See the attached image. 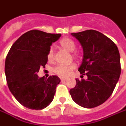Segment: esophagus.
I'll return each instance as SVG.
<instances>
[{
	"instance_id": "34e87169",
	"label": "esophagus",
	"mask_w": 126,
	"mask_h": 126,
	"mask_svg": "<svg viewBox=\"0 0 126 126\" xmlns=\"http://www.w3.org/2000/svg\"><path fill=\"white\" fill-rule=\"evenodd\" d=\"M60 79H61V81H65L66 78H61Z\"/></svg>"
}]
</instances>
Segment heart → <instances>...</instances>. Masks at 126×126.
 Segmentation results:
<instances>
[{"mask_svg":"<svg viewBox=\"0 0 126 126\" xmlns=\"http://www.w3.org/2000/svg\"><path fill=\"white\" fill-rule=\"evenodd\" d=\"M60 44L64 49L68 50L69 52H73L76 49V44L73 40L69 38H63L60 41ZM54 56V51L53 48H50L48 54V60H52ZM76 68V64L74 63H71L69 64H58L55 67H54L53 71L57 75L62 77H66L70 75L71 71Z\"/></svg>","mask_w":126,"mask_h":126,"instance_id":"obj_1","label":"heart"}]
</instances>
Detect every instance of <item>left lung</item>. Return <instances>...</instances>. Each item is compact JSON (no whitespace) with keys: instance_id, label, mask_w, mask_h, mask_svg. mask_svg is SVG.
I'll use <instances>...</instances> for the list:
<instances>
[{"instance_id":"1","label":"left lung","mask_w":126,"mask_h":126,"mask_svg":"<svg viewBox=\"0 0 126 126\" xmlns=\"http://www.w3.org/2000/svg\"><path fill=\"white\" fill-rule=\"evenodd\" d=\"M71 35L80 42L83 56L78 71L87 79H76L69 93L81 107L93 108L112 95L121 74L120 55L113 41L98 31L88 30Z\"/></svg>"}]
</instances>
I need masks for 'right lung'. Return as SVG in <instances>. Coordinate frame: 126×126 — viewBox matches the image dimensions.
Instances as JSON below:
<instances>
[{
    "instance_id": "obj_1",
    "label": "right lung",
    "mask_w": 126,
    "mask_h": 126,
    "mask_svg": "<svg viewBox=\"0 0 126 126\" xmlns=\"http://www.w3.org/2000/svg\"><path fill=\"white\" fill-rule=\"evenodd\" d=\"M60 37L61 34L30 30L14 42L6 57L5 73L9 89L27 108L43 110L53 101L60 79L50 76L46 80L37 73L48 62L50 46Z\"/></svg>"
}]
</instances>
